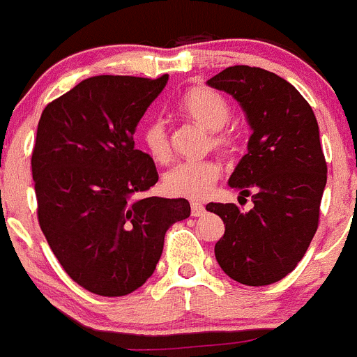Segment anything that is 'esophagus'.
<instances>
[{
    "label": "esophagus",
    "mask_w": 357,
    "mask_h": 357,
    "mask_svg": "<svg viewBox=\"0 0 357 357\" xmlns=\"http://www.w3.org/2000/svg\"><path fill=\"white\" fill-rule=\"evenodd\" d=\"M190 208H192V216H202L206 213L204 204H202V202H199V201H192Z\"/></svg>",
    "instance_id": "esophagus-1"
}]
</instances>
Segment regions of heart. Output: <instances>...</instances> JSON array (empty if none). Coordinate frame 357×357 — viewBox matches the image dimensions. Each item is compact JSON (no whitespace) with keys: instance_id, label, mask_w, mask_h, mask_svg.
<instances>
[{"instance_id":"obj_1","label":"heart","mask_w":357,"mask_h":357,"mask_svg":"<svg viewBox=\"0 0 357 357\" xmlns=\"http://www.w3.org/2000/svg\"><path fill=\"white\" fill-rule=\"evenodd\" d=\"M176 107L186 118L209 130V146L222 153L234 151L238 133L225 126L231 116V105L218 91L206 86H192L183 93ZM141 141L155 162L167 163L171 160V133L165 121L149 119L141 130ZM220 172V163L213 158L185 160L165 172L163 186L176 197L201 199L211 192Z\"/></svg>"}]
</instances>
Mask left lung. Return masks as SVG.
<instances>
[{"label": "left lung", "mask_w": 357, "mask_h": 357, "mask_svg": "<svg viewBox=\"0 0 357 357\" xmlns=\"http://www.w3.org/2000/svg\"><path fill=\"white\" fill-rule=\"evenodd\" d=\"M208 84L234 96L254 130L229 179L243 199L252 195V209L206 206L225 224L216 261L243 285L275 284L294 271L319 227L328 165L317 119L291 82L264 68L229 66Z\"/></svg>", "instance_id": "left-lung-1"}]
</instances>
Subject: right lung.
Masks as SVG:
<instances>
[{"mask_svg": "<svg viewBox=\"0 0 357 357\" xmlns=\"http://www.w3.org/2000/svg\"><path fill=\"white\" fill-rule=\"evenodd\" d=\"M158 79L96 75L43 109L31 155L38 224L66 275L98 296H126L153 275L186 199L144 197L155 162L133 133Z\"/></svg>", "mask_w": 357, "mask_h": 357, "instance_id": "right-lung-1", "label": "right lung"}]
</instances>
